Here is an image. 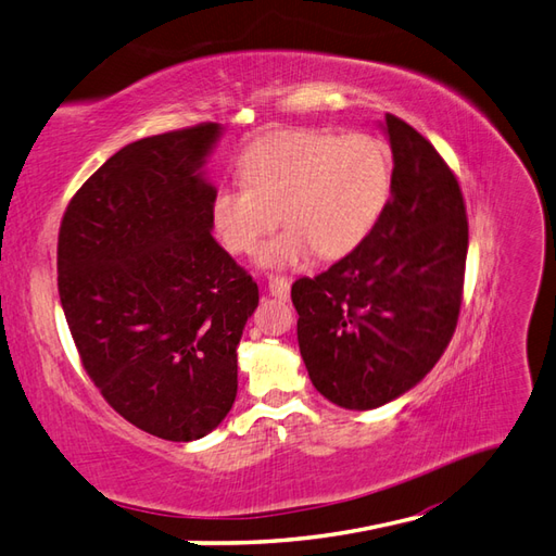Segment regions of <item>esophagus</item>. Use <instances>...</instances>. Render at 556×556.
I'll return each mask as SVG.
<instances>
[{
    "mask_svg": "<svg viewBox=\"0 0 556 556\" xmlns=\"http://www.w3.org/2000/svg\"><path fill=\"white\" fill-rule=\"evenodd\" d=\"M267 289H269V295L279 298V301H289V291H291V287H289V281L283 279V277H269V281H267Z\"/></svg>",
    "mask_w": 556,
    "mask_h": 556,
    "instance_id": "34e87169",
    "label": "esophagus"
}]
</instances>
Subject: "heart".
Returning <instances> with one entry per match:
<instances>
[{
    "label": "heart",
    "mask_w": 556,
    "mask_h": 556,
    "mask_svg": "<svg viewBox=\"0 0 556 556\" xmlns=\"http://www.w3.org/2000/svg\"><path fill=\"white\" fill-rule=\"evenodd\" d=\"M244 185L211 197V230L237 255L263 247V267L303 265L312 251L336 261L371 235L392 192V156L380 138L283 129L253 140L239 160Z\"/></svg>",
    "instance_id": "heart-1"
}]
</instances>
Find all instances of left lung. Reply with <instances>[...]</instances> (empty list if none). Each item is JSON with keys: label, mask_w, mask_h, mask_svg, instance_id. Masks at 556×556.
<instances>
[{"label": "left lung", "mask_w": 556, "mask_h": 556, "mask_svg": "<svg viewBox=\"0 0 556 556\" xmlns=\"http://www.w3.org/2000/svg\"><path fill=\"white\" fill-rule=\"evenodd\" d=\"M380 126L394 162L386 211L357 249L291 289L312 386L350 410L416 388L444 354L463 301L460 185L414 126L394 115Z\"/></svg>", "instance_id": "8db88e82"}]
</instances>
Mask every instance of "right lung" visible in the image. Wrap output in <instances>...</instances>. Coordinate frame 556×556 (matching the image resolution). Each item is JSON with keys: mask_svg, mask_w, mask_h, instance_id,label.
Here are the masks:
<instances>
[{"mask_svg": "<svg viewBox=\"0 0 556 556\" xmlns=\"http://www.w3.org/2000/svg\"><path fill=\"white\" fill-rule=\"evenodd\" d=\"M220 124L122 148L70 199L59 293L89 378L122 418L206 437L237 396V345L258 283L211 235L204 166Z\"/></svg>", "mask_w": 556, "mask_h": 556, "instance_id": "add662e5", "label": "right lung"}]
</instances>
